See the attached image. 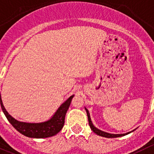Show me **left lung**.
<instances>
[{"label":"left lung","instance_id":"obj_1","mask_svg":"<svg viewBox=\"0 0 154 154\" xmlns=\"http://www.w3.org/2000/svg\"><path fill=\"white\" fill-rule=\"evenodd\" d=\"M85 109L86 112H87L88 119V122H89V125H90L91 129L92 131L95 133V134H97V135H100V136H101V137H108V138H112V137H122V136L127 135V134H130V133L133 132V131H135L136 130V128H135V129H134L133 131H129V132L125 133V134H110V133H108V132H106V131H101V130L98 129L97 128H96V127L93 125L91 119V116H90V113H89V111L88 110L87 108L86 107H85Z\"/></svg>","mask_w":154,"mask_h":154}]
</instances>
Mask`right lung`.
I'll return each mask as SVG.
<instances>
[{
	"label": "right lung",
	"mask_w": 154,
	"mask_h": 154,
	"mask_svg": "<svg viewBox=\"0 0 154 154\" xmlns=\"http://www.w3.org/2000/svg\"><path fill=\"white\" fill-rule=\"evenodd\" d=\"M74 95H72L60 106L49 119L42 122H25L18 121L8 113L3 104L0 94L1 106L10 123L20 133L32 138H46L57 134L64 125L65 116Z\"/></svg>",
	"instance_id": "1"
}]
</instances>
